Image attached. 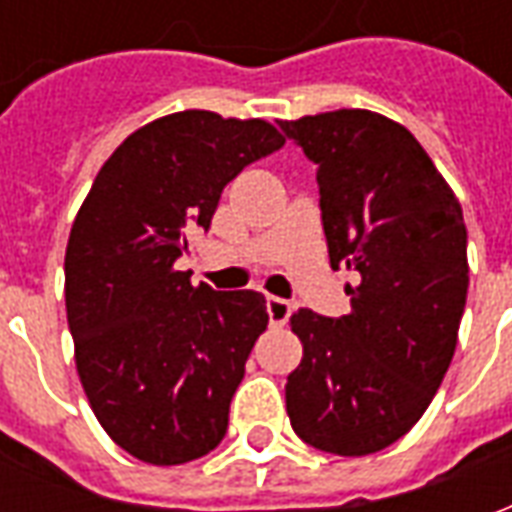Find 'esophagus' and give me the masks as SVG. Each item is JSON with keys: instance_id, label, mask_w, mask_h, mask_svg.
Returning a JSON list of instances; mask_svg holds the SVG:
<instances>
[{"instance_id": "34e87169", "label": "esophagus", "mask_w": 512, "mask_h": 512, "mask_svg": "<svg viewBox=\"0 0 512 512\" xmlns=\"http://www.w3.org/2000/svg\"><path fill=\"white\" fill-rule=\"evenodd\" d=\"M266 310H268V321H271V326H285L290 318V301L279 299V296H268Z\"/></svg>"}]
</instances>
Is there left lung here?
<instances>
[{"label": "left lung", "instance_id": "1", "mask_svg": "<svg viewBox=\"0 0 512 512\" xmlns=\"http://www.w3.org/2000/svg\"><path fill=\"white\" fill-rule=\"evenodd\" d=\"M318 167L332 268H351V312L301 307L304 345L285 403L301 441L370 455L417 425L455 354L469 263L461 205L411 131L367 109L279 120Z\"/></svg>", "mask_w": 512, "mask_h": 512}]
</instances>
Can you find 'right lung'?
Here are the masks:
<instances>
[{"mask_svg":"<svg viewBox=\"0 0 512 512\" xmlns=\"http://www.w3.org/2000/svg\"><path fill=\"white\" fill-rule=\"evenodd\" d=\"M285 145L266 120L189 109L147 123L109 156L65 252L76 370L117 447L153 466L208 455L266 332L263 293H222L175 260L211 227L224 186Z\"/></svg>","mask_w":512,"mask_h":512,"instance_id":"1","label":"right lung"}]
</instances>
